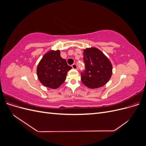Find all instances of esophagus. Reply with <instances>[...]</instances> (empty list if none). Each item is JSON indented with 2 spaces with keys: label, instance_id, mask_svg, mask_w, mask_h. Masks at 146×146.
<instances>
[{
  "label": "esophagus",
  "instance_id": "34e87169",
  "mask_svg": "<svg viewBox=\"0 0 146 146\" xmlns=\"http://www.w3.org/2000/svg\"><path fill=\"white\" fill-rule=\"evenodd\" d=\"M72 69H77V64H73L72 65Z\"/></svg>",
  "mask_w": 146,
  "mask_h": 146
}]
</instances>
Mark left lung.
<instances>
[{
	"instance_id": "left-lung-1",
	"label": "left lung",
	"mask_w": 146,
	"mask_h": 146,
	"mask_svg": "<svg viewBox=\"0 0 146 146\" xmlns=\"http://www.w3.org/2000/svg\"><path fill=\"white\" fill-rule=\"evenodd\" d=\"M83 55L85 70L81 73L82 83L91 89L104 86L111 77V63L102 52L96 47L84 49Z\"/></svg>"
}]
</instances>
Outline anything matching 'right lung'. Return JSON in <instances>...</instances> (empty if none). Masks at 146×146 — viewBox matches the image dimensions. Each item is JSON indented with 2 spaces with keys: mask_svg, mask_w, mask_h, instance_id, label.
I'll return each mask as SVG.
<instances>
[{
  "mask_svg": "<svg viewBox=\"0 0 146 146\" xmlns=\"http://www.w3.org/2000/svg\"><path fill=\"white\" fill-rule=\"evenodd\" d=\"M72 69L65 59L60 56V51L50 50L42 56L38 65L36 72L39 80L46 87L52 89L59 88Z\"/></svg>",
  "mask_w": 146,
  "mask_h": 146,
  "instance_id": "add662e5",
  "label": "right lung"
}]
</instances>
